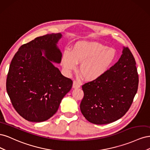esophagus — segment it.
Segmentation results:
<instances>
[{
	"instance_id": "obj_1",
	"label": "esophagus",
	"mask_w": 150,
	"mask_h": 150,
	"mask_svg": "<svg viewBox=\"0 0 150 150\" xmlns=\"http://www.w3.org/2000/svg\"><path fill=\"white\" fill-rule=\"evenodd\" d=\"M72 88H74V89H78L80 88V84L77 82L76 81H73V84H72Z\"/></svg>"
}]
</instances>
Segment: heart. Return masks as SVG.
<instances>
[{
    "label": "heart",
    "instance_id": "1",
    "mask_svg": "<svg viewBox=\"0 0 150 150\" xmlns=\"http://www.w3.org/2000/svg\"><path fill=\"white\" fill-rule=\"evenodd\" d=\"M116 57L117 52L114 48L98 42L80 41L74 45L71 52L65 50L61 63L65 71L70 72L81 62L80 73L86 81H93L101 78L110 70Z\"/></svg>",
    "mask_w": 150,
    "mask_h": 150
}]
</instances>
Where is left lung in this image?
Instances as JSON below:
<instances>
[{"mask_svg": "<svg viewBox=\"0 0 150 150\" xmlns=\"http://www.w3.org/2000/svg\"><path fill=\"white\" fill-rule=\"evenodd\" d=\"M135 59L128 47L101 78L83 85L80 110L85 118L96 125L111 123L123 116L133 101L138 87Z\"/></svg>", "mask_w": 150, "mask_h": 150, "instance_id": "left-lung-1", "label": "left lung"}]
</instances>
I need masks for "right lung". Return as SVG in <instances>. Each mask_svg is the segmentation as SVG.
Segmentation results:
<instances>
[{"label":"right lung","instance_id":"obj_1","mask_svg":"<svg viewBox=\"0 0 150 150\" xmlns=\"http://www.w3.org/2000/svg\"><path fill=\"white\" fill-rule=\"evenodd\" d=\"M61 38V33L36 38L21 46L11 61L7 92L16 111L29 121L42 122L51 117L72 88V81L52 63L61 61L57 46Z\"/></svg>","mask_w":150,"mask_h":150}]
</instances>
